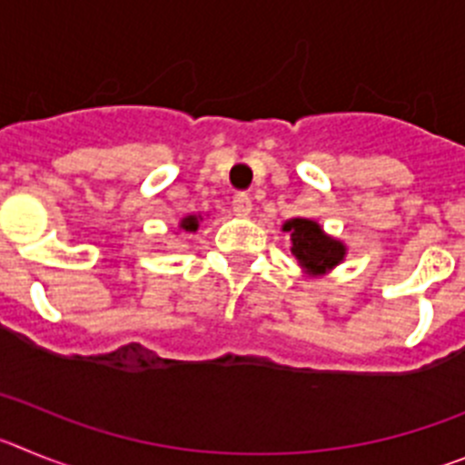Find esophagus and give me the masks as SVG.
Instances as JSON below:
<instances>
[{"mask_svg":"<svg viewBox=\"0 0 465 465\" xmlns=\"http://www.w3.org/2000/svg\"><path fill=\"white\" fill-rule=\"evenodd\" d=\"M233 213H236L238 217H248L250 213H252V202H250L248 196H236V199H233Z\"/></svg>","mask_w":465,"mask_h":465,"instance_id":"obj_1","label":"esophagus"}]
</instances>
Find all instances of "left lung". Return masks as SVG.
<instances>
[{"label": "left lung", "instance_id": "left-lung-1", "mask_svg": "<svg viewBox=\"0 0 465 465\" xmlns=\"http://www.w3.org/2000/svg\"><path fill=\"white\" fill-rule=\"evenodd\" d=\"M282 232L290 233L292 254L308 278L329 275L347 254L345 242L329 236L320 223L308 217H292L282 224Z\"/></svg>", "mask_w": 465, "mask_h": 465}]
</instances>
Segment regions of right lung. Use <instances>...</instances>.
<instances>
[{
	"label": "right lung",
	"instance_id": "add662e5",
	"mask_svg": "<svg viewBox=\"0 0 465 465\" xmlns=\"http://www.w3.org/2000/svg\"><path fill=\"white\" fill-rule=\"evenodd\" d=\"M202 220H203L202 213H192V215L181 217V223H178V232H190V233L196 232Z\"/></svg>",
	"mask_w": 465,
	"mask_h": 465
}]
</instances>
